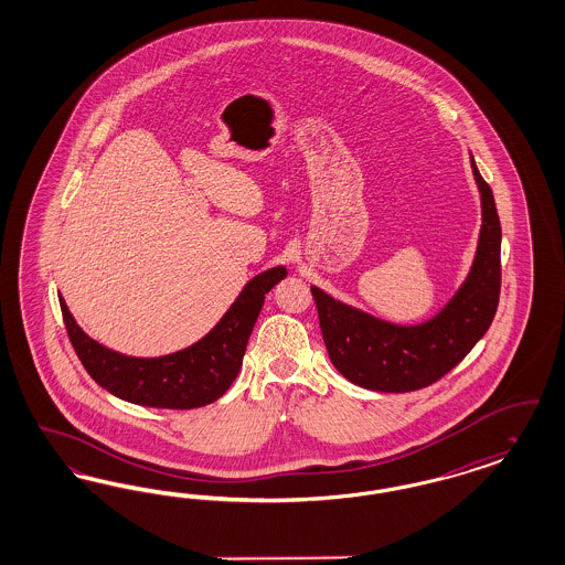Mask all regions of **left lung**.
<instances>
[{
    "mask_svg": "<svg viewBox=\"0 0 565 565\" xmlns=\"http://www.w3.org/2000/svg\"><path fill=\"white\" fill-rule=\"evenodd\" d=\"M471 171L482 194L478 250L463 286L434 319L422 326H394L312 286L331 363L352 384L375 392L426 388L459 365L490 328L501 294V221L473 158Z\"/></svg>",
    "mask_w": 565,
    "mask_h": 565,
    "instance_id": "obj_1",
    "label": "left lung"
}]
</instances>
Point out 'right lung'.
I'll use <instances>...</instances> for the list:
<instances>
[{"mask_svg":"<svg viewBox=\"0 0 565 565\" xmlns=\"http://www.w3.org/2000/svg\"><path fill=\"white\" fill-rule=\"evenodd\" d=\"M286 275V267L256 275L200 342L156 359L127 356L102 347L78 328L62 296L60 309L78 361L102 388L143 407L195 409L214 403L232 386L265 294Z\"/></svg>","mask_w":565,"mask_h":565,"instance_id":"obj_1","label":"right lung"}]
</instances>
